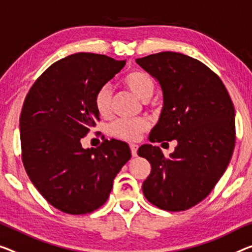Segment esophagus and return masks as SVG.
<instances>
[{
    "instance_id": "1",
    "label": "esophagus",
    "mask_w": 252,
    "mask_h": 252,
    "mask_svg": "<svg viewBox=\"0 0 252 252\" xmlns=\"http://www.w3.org/2000/svg\"><path fill=\"white\" fill-rule=\"evenodd\" d=\"M129 148H130L131 156H133V157H137V149H138V146L135 145V144H130Z\"/></svg>"
}]
</instances>
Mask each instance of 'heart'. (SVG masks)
Here are the masks:
<instances>
[{"label":"heart","instance_id":"b5f03b06","mask_svg":"<svg viewBox=\"0 0 252 252\" xmlns=\"http://www.w3.org/2000/svg\"><path fill=\"white\" fill-rule=\"evenodd\" d=\"M124 84L133 92V94L142 100L148 102L152 98L156 91V81L149 73L143 71H131L124 77ZM111 102H113V91L109 84H103L96 90L94 96V103L95 110L102 117L109 116L111 111ZM149 128V123L144 119L137 121H121L115 122L110 127L111 134L115 137L124 139V141H136L139 134Z\"/></svg>","mask_w":252,"mask_h":252}]
</instances>
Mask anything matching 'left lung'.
Wrapping results in <instances>:
<instances>
[{"mask_svg":"<svg viewBox=\"0 0 252 252\" xmlns=\"http://www.w3.org/2000/svg\"><path fill=\"white\" fill-rule=\"evenodd\" d=\"M136 63L156 77L163 92V108L150 141L178 143L169 158L152 144L138 149L152 166L143 193L161 210L186 211L206 198L230 163L235 144L233 103L218 74L192 57L162 52Z\"/></svg>","mask_w":252,"mask_h":252,"instance_id":"1","label":"left lung"}]
</instances>
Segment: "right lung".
Listing matches in <instances>:
<instances>
[{
	"mask_svg": "<svg viewBox=\"0 0 252 252\" xmlns=\"http://www.w3.org/2000/svg\"><path fill=\"white\" fill-rule=\"evenodd\" d=\"M125 61L77 53L50 65L32 84L20 115L22 162L41 196L64 213L87 214L107 202L115 177L129 160V146L104 139L83 149L99 114L94 96Z\"/></svg>",
	"mask_w": 252,
	"mask_h": 252,
	"instance_id": "add662e5",
	"label": "right lung"
}]
</instances>
